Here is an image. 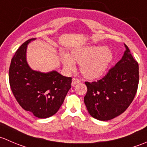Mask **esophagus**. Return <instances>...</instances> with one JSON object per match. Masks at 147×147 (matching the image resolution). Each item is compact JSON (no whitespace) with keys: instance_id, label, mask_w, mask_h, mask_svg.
Listing matches in <instances>:
<instances>
[{"instance_id":"1","label":"esophagus","mask_w":147,"mask_h":147,"mask_svg":"<svg viewBox=\"0 0 147 147\" xmlns=\"http://www.w3.org/2000/svg\"><path fill=\"white\" fill-rule=\"evenodd\" d=\"M79 82H80V80L78 79H77V78H72V83H71V85H72V86H75L76 84L79 83Z\"/></svg>"}]
</instances>
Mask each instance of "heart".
<instances>
[{
  "label": "heart",
  "mask_w": 147,
  "mask_h": 147,
  "mask_svg": "<svg viewBox=\"0 0 147 147\" xmlns=\"http://www.w3.org/2000/svg\"><path fill=\"white\" fill-rule=\"evenodd\" d=\"M113 52L103 46H84L71 50L70 54L62 53L61 62L67 71H72L75 63L80 64V71L85 78L95 80L101 78L111 65Z\"/></svg>",
  "instance_id": "1"
}]
</instances>
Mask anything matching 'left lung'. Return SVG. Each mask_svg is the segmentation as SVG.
Masks as SVG:
<instances>
[{"instance_id": "8db88e82", "label": "left lung", "mask_w": 147, "mask_h": 147, "mask_svg": "<svg viewBox=\"0 0 147 147\" xmlns=\"http://www.w3.org/2000/svg\"><path fill=\"white\" fill-rule=\"evenodd\" d=\"M121 59L97 82H85L84 102L88 113L99 121H108L126 111L133 101L139 85V65L125 45Z\"/></svg>"}]
</instances>
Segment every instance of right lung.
<instances>
[{
    "mask_svg": "<svg viewBox=\"0 0 147 147\" xmlns=\"http://www.w3.org/2000/svg\"><path fill=\"white\" fill-rule=\"evenodd\" d=\"M36 39L24 42L16 52L9 68L11 90L19 105L39 119H47L59 111L71 88L72 78L55 70L31 69L26 59L27 47Z\"/></svg>",
    "mask_w": 147,
    "mask_h": 147,
    "instance_id": "add662e5",
    "label": "right lung"
}]
</instances>
